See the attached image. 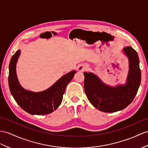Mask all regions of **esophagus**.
I'll return each instance as SVG.
<instances>
[{
	"mask_svg": "<svg viewBox=\"0 0 148 148\" xmlns=\"http://www.w3.org/2000/svg\"><path fill=\"white\" fill-rule=\"evenodd\" d=\"M86 68H87V66L85 65V64H81V65L78 66L77 70L78 71H84L86 70Z\"/></svg>",
	"mask_w": 148,
	"mask_h": 148,
	"instance_id": "obj_1",
	"label": "esophagus"
}]
</instances>
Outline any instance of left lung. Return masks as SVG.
<instances>
[{
	"instance_id": "1",
	"label": "left lung",
	"mask_w": 148,
	"mask_h": 148,
	"mask_svg": "<svg viewBox=\"0 0 148 148\" xmlns=\"http://www.w3.org/2000/svg\"><path fill=\"white\" fill-rule=\"evenodd\" d=\"M128 57L129 71L127 83L116 87L106 85L96 75L84 72L86 97L96 109L104 112H115L127 107L134 100L141 80L138 55L131 46L123 49Z\"/></svg>"
}]
</instances>
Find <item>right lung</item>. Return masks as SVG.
<instances>
[{
	"label": "right lung",
	"mask_w": 148,
	"mask_h": 148,
	"mask_svg": "<svg viewBox=\"0 0 148 148\" xmlns=\"http://www.w3.org/2000/svg\"><path fill=\"white\" fill-rule=\"evenodd\" d=\"M21 53L17 50L9 63V86L10 93L22 109L32 115H45L53 112L60 106L66 85L73 78L76 71H72L60 78L51 87L41 92L26 90L19 84L16 76V65Z\"/></svg>",
	"instance_id": "add662e5"
}]
</instances>
